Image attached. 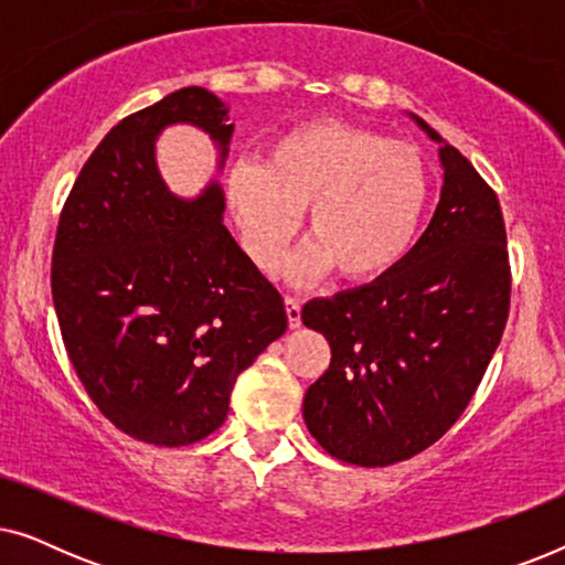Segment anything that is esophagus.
Listing matches in <instances>:
<instances>
[{
	"instance_id": "34e87169",
	"label": "esophagus",
	"mask_w": 565,
	"mask_h": 565,
	"mask_svg": "<svg viewBox=\"0 0 565 565\" xmlns=\"http://www.w3.org/2000/svg\"><path fill=\"white\" fill-rule=\"evenodd\" d=\"M285 311H288L290 329H298L300 327V311H303V303H300L298 298L288 296V298H285Z\"/></svg>"
}]
</instances>
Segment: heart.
I'll list each match as a JSON object with an SVG mask.
<instances>
[{"label": "heart", "instance_id": "heart-1", "mask_svg": "<svg viewBox=\"0 0 565 565\" xmlns=\"http://www.w3.org/2000/svg\"><path fill=\"white\" fill-rule=\"evenodd\" d=\"M231 205L246 249L265 269L280 265L308 207L313 244L292 262L303 277L331 267L365 282L391 273L419 234L429 172L414 146L344 120H311L269 143L265 164H238Z\"/></svg>", "mask_w": 565, "mask_h": 565}]
</instances>
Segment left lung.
Masks as SVG:
<instances>
[{
    "label": "left lung",
    "instance_id": "obj_1",
    "mask_svg": "<svg viewBox=\"0 0 565 565\" xmlns=\"http://www.w3.org/2000/svg\"><path fill=\"white\" fill-rule=\"evenodd\" d=\"M439 157L443 198L414 249L381 280L300 313L331 347L329 370L306 391V427L352 466H393L435 445L466 412L509 319L497 192L455 146Z\"/></svg>",
    "mask_w": 565,
    "mask_h": 565
}]
</instances>
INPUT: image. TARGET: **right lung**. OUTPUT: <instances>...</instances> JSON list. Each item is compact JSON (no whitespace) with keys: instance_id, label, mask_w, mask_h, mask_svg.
<instances>
[{"instance_id":"obj_1","label":"right lung","mask_w":565,"mask_h":565,"mask_svg":"<svg viewBox=\"0 0 565 565\" xmlns=\"http://www.w3.org/2000/svg\"><path fill=\"white\" fill-rule=\"evenodd\" d=\"M203 87L122 118L84 161L56 228L51 292L68 360L92 404L146 445L200 443L223 424L244 373L288 329L282 296L221 223L218 184L182 203L153 138L234 126Z\"/></svg>"}]
</instances>
